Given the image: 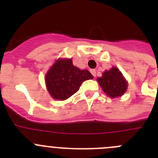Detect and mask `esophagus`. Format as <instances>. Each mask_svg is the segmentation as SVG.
Listing matches in <instances>:
<instances>
[{"instance_id":"1","label":"esophagus","mask_w":158,"mask_h":158,"mask_svg":"<svg viewBox=\"0 0 158 158\" xmlns=\"http://www.w3.org/2000/svg\"><path fill=\"white\" fill-rule=\"evenodd\" d=\"M90 72H91L92 74L93 75V77L96 76V70H95V69H91V70H90Z\"/></svg>"}]
</instances>
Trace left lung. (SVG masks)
I'll return each instance as SVG.
<instances>
[{"label": "left lung", "mask_w": 158, "mask_h": 158, "mask_svg": "<svg viewBox=\"0 0 158 158\" xmlns=\"http://www.w3.org/2000/svg\"><path fill=\"white\" fill-rule=\"evenodd\" d=\"M96 81L104 93L111 98L120 97L127 90V81L117 67L105 70Z\"/></svg>", "instance_id": "8db88e82"}]
</instances>
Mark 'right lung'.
Wrapping results in <instances>:
<instances>
[{
  "label": "right lung",
  "mask_w": 158,
  "mask_h": 158,
  "mask_svg": "<svg viewBox=\"0 0 158 158\" xmlns=\"http://www.w3.org/2000/svg\"><path fill=\"white\" fill-rule=\"evenodd\" d=\"M90 79H93L90 72L74 66L72 58H58L46 73L45 83L53 99L65 100L76 93L85 81Z\"/></svg>",
  "instance_id": "right-lung-1"
}]
</instances>
